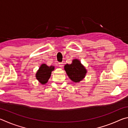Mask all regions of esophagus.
Here are the masks:
<instances>
[{"instance_id":"34e87169","label":"esophagus","mask_w":128,"mask_h":128,"mask_svg":"<svg viewBox=\"0 0 128 128\" xmlns=\"http://www.w3.org/2000/svg\"><path fill=\"white\" fill-rule=\"evenodd\" d=\"M64 66V63H63V62H59V66H60V67H61V68H62V66Z\"/></svg>"}]
</instances>
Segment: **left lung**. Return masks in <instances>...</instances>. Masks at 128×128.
<instances>
[{
	"mask_svg": "<svg viewBox=\"0 0 128 128\" xmlns=\"http://www.w3.org/2000/svg\"><path fill=\"white\" fill-rule=\"evenodd\" d=\"M64 69L70 79L74 82L82 80L86 73V69L77 59L73 60L71 64H66L64 66Z\"/></svg>",
	"mask_w": 128,
	"mask_h": 128,
	"instance_id": "8db88e82",
	"label": "left lung"
}]
</instances>
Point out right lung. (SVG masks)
Masks as SVG:
<instances>
[{
	"instance_id": "add662e5",
	"label": "right lung",
	"mask_w": 128,
	"mask_h": 128,
	"mask_svg": "<svg viewBox=\"0 0 128 128\" xmlns=\"http://www.w3.org/2000/svg\"><path fill=\"white\" fill-rule=\"evenodd\" d=\"M54 69V66H48L44 64H42L36 73V79L42 84L47 83L51 76V72Z\"/></svg>"
}]
</instances>
